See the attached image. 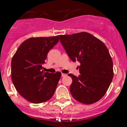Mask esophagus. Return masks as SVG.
<instances>
[{
    "label": "esophagus",
    "mask_w": 127,
    "mask_h": 127,
    "mask_svg": "<svg viewBox=\"0 0 127 127\" xmlns=\"http://www.w3.org/2000/svg\"><path fill=\"white\" fill-rule=\"evenodd\" d=\"M62 77H65V76H66V74H65V73H62Z\"/></svg>",
    "instance_id": "1"
}]
</instances>
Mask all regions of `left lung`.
I'll use <instances>...</instances> for the list:
<instances>
[{
  "mask_svg": "<svg viewBox=\"0 0 127 127\" xmlns=\"http://www.w3.org/2000/svg\"><path fill=\"white\" fill-rule=\"evenodd\" d=\"M60 41L70 59L80 63L77 77L73 74L70 90L77 101L92 104L104 96L113 78V63L102 41L86 32L60 35Z\"/></svg>",
  "mask_w": 127,
  "mask_h": 127,
  "instance_id": "left-lung-1",
  "label": "left lung"
}]
</instances>
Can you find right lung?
I'll return each instance as SVG.
<instances>
[{
    "instance_id": "obj_1",
    "label": "right lung",
    "mask_w": 127,
    "mask_h": 127,
    "mask_svg": "<svg viewBox=\"0 0 127 127\" xmlns=\"http://www.w3.org/2000/svg\"><path fill=\"white\" fill-rule=\"evenodd\" d=\"M59 40V36L29 38L20 45L12 58L13 84L18 93L32 103L45 102L54 94L61 73L45 72L42 64Z\"/></svg>"
}]
</instances>
